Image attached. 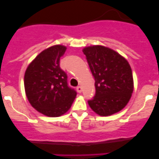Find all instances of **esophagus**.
I'll return each mask as SVG.
<instances>
[{
  "label": "esophagus",
  "instance_id": "34e87169",
  "mask_svg": "<svg viewBox=\"0 0 159 159\" xmlns=\"http://www.w3.org/2000/svg\"><path fill=\"white\" fill-rule=\"evenodd\" d=\"M77 91H78V93H81V91H82V88L81 87V86H78V87H77Z\"/></svg>",
  "mask_w": 159,
  "mask_h": 159
}]
</instances>
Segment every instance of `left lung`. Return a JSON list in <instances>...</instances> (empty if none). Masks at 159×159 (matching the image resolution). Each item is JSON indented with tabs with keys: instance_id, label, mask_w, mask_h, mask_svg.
I'll list each match as a JSON object with an SVG mask.
<instances>
[{
	"instance_id": "obj_1",
	"label": "left lung",
	"mask_w": 159,
	"mask_h": 159,
	"mask_svg": "<svg viewBox=\"0 0 159 159\" xmlns=\"http://www.w3.org/2000/svg\"><path fill=\"white\" fill-rule=\"evenodd\" d=\"M83 52L95 81V95L88 101L89 106L101 116L120 111L129 102L134 89L129 62L116 51L104 46L84 48Z\"/></svg>"
}]
</instances>
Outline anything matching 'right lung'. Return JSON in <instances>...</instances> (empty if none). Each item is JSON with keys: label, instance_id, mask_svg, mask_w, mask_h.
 Returning <instances> with one entry per match:
<instances>
[{"label": "right lung", "instance_id": "obj_1", "mask_svg": "<svg viewBox=\"0 0 159 159\" xmlns=\"http://www.w3.org/2000/svg\"><path fill=\"white\" fill-rule=\"evenodd\" d=\"M66 47L54 45L40 53L28 65L25 75V89L30 104L48 117L66 113L77 95L68 86L67 74L60 68V58Z\"/></svg>", "mask_w": 159, "mask_h": 159}]
</instances>
